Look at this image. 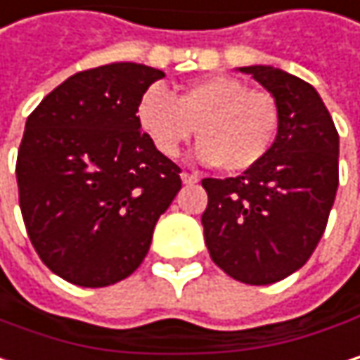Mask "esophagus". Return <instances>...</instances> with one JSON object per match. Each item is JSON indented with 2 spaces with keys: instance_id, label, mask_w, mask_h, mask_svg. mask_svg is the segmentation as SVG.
<instances>
[{
  "instance_id": "esophagus-1",
  "label": "esophagus",
  "mask_w": 360,
  "mask_h": 360,
  "mask_svg": "<svg viewBox=\"0 0 360 360\" xmlns=\"http://www.w3.org/2000/svg\"><path fill=\"white\" fill-rule=\"evenodd\" d=\"M180 178H182V182H184V184H197V182L201 180L197 172H186V169L180 174Z\"/></svg>"
}]
</instances>
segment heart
I'll return each instance as SVG.
<instances>
[{
    "label": "heart",
    "mask_w": 360,
    "mask_h": 360,
    "mask_svg": "<svg viewBox=\"0 0 360 360\" xmlns=\"http://www.w3.org/2000/svg\"><path fill=\"white\" fill-rule=\"evenodd\" d=\"M136 126L163 158H176L193 139L197 158L228 174L261 163L280 132V108L271 93L248 89L234 76L213 74L169 95L151 84L136 103Z\"/></svg>",
    "instance_id": "1"
}]
</instances>
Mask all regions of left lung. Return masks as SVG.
Wrapping results in <instances>:
<instances>
[{
    "instance_id": "left-lung-1",
    "label": "left lung",
    "mask_w": 360,
    "mask_h": 360,
    "mask_svg": "<svg viewBox=\"0 0 360 360\" xmlns=\"http://www.w3.org/2000/svg\"><path fill=\"white\" fill-rule=\"evenodd\" d=\"M280 108V132L261 163L236 178H205V245L230 278L265 286L300 269L321 240L338 191V136L319 93L274 66L238 68Z\"/></svg>"
}]
</instances>
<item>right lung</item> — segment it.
<instances>
[{
  "instance_id": "obj_1",
  "label": "right lung",
  "mask_w": 360,
  "mask_h": 360,
  "mask_svg": "<svg viewBox=\"0 0 360 360\" xmlns=\"http://www.w3.org/2000/svg\"><path fill=\"white\" fill-rule=\"evenodd\" d=\"M159 78L132 62L76 72L26 120L16 161L24 226L41 261L70 284L128 278L182 188L180 167L136 126V103Z\"/></svg>"
}]
</instances>
